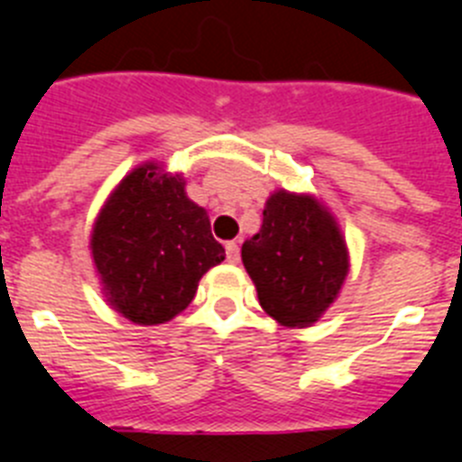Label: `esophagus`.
Returning <instances> with one entry per match:
<instances>
[{
    "label": "esophagus",
    "mask_w": 462,
    "mask_h": 462,
    "mask_svg": "<svg viewBox=\"0 0 462 462\" xmlns=\"http://www.w3.org/2000/svg\"><path fill=\"white\" fill-rule=\"evenodd\" d=\"M226 259H228V263H238L240 262L238 243H226Z\"/></svg>",
    "instance_id": "34e87169"
}]
</instances>
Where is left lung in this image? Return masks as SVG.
<instances>
[{"instance_id":"8db88e82","label":"left lung","mask_w":462,"mask_h":462,"mask_svg":"<svg viewBox=\"0 0 462 462\" xmlns=\"http://www.w3.org/2000/svg\"><path fill=\"white\" fill-rule=\"evenodd\" d=\"M240 257L257 287L259 306L290 329L320 320L350 271L337 217L313 193L287 189L271 193L262 228L243 243Z\"/></svg>"}]
</instances>
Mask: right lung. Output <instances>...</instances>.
<instances>
[{
	"instance_id": "add662e5",
	"label": "right lung",
	"mask_w": 462,
	"mask_h": 462,
	"mask_svg": "<svg viewBox=\"0 0 462 462\" xmlns=\"http://www.w3.org/2000/svg\"><path fill=\"white\" fill-rule=\"evenodd\" d=\"M182 172L144 161L114 187L90 231L102 294L135 325H163L187 309L199 282L224 262L210 217L184 191Z\"/></svg>"
}]
</instances>
